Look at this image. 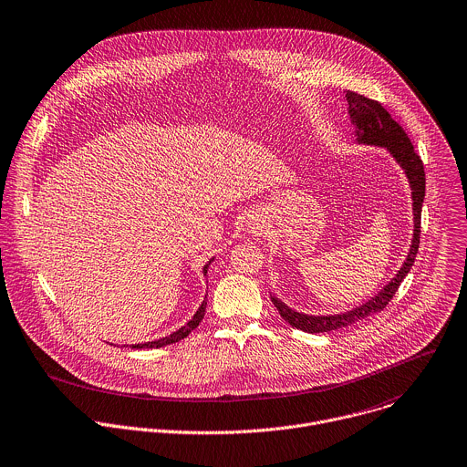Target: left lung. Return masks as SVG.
I'll list each match as a JSON object with an SVG mask.
<instances>
[{"label": "left lung", "mask_w": 467, "mask_h": 467, "mask_svg": "<svg viewBox=\"0 0 467 467\" xmlns=\"http://www.w3.org/2000/svg\"><path fill=\"white\" fill-rule=\"evenodd\" d=\"M345 97L348 102L350 120L354 124L356 142L385 148L390 153V158L403 171L410 187L414 227H412L409 253L401 267L398 269V273L374 296H370L365 304L352 307L350 312L334 314V316H307V314L296 312V309H291L285 302L271 295V300L278 309L280 317L293 328L302 330L306 334L334 332L381 312V309L390 302L394 293L398 291L401 280L410 271L418 253V245H420V220H421V205L425 198V172H423V163L420 160V155L414 151V146L407 137V133L401 130V126L396 120H392L389 111L379 102L354 91H345Z\"/></svg>", "instance_id": "8db88e82"}]
</instances>
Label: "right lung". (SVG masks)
I'll return each instance as SVG.
<instances>
[{
  "instance_id": "1",
  "label": "right lung",
  "mask_w": 467,
  "mask_h": 467,
  "mask_svg": "<svg viewBox=\"0 0 467 467\" xmlns=\"http://www.w3.org/2000/svg\"><path fill=\"white\" fill-rule=\"evenodd\" d=\"M214 262V258H211L205 265H203V275H207V271H209V265ZM205 307H207V295H205V298H203V302H202V306L198 307V312L192 316V319L185 325V327H182L180 330H176V332H172L171 336H167V337H161V339H153V341H146V343H137V345H130L131 348H161V347H167V345H172V343H178V341H182V339H185L192 330H196L198 327H200V323L203 321V316H205Z\"/></svg>"
}]
</instances>
